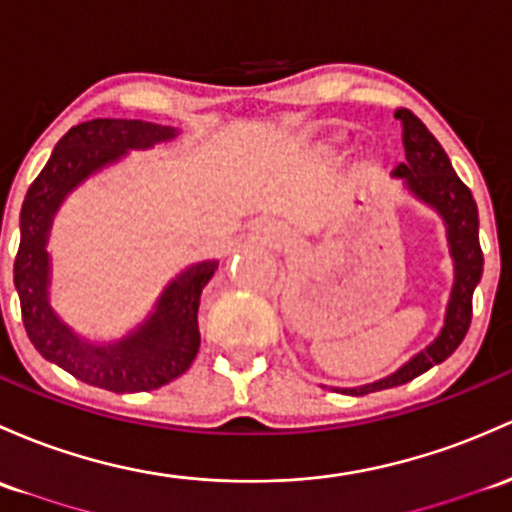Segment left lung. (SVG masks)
Instances as JSON below:
<instances>
[{
	"mask_svg": "<svg viewBox=\"0 0 512 512\" xmlns=\"http://www.w3.org/2000/svg\"><path fill=\"white\" fill-rule=\"evenodd\" d=\"M395 119L403 122V146L405 163L393 170V178L400 180V188L412 200L422 202L437 214L447 234L449 256L454 266V283L449 290L447 310H444L442 329L425 349L410 356L398 371L378 378L373 383H364L356 388H334L339 393L366 395L376 390L403 386L420 373L430 371L432 366L442 364L454 354L456 346L464 342L471 324V298L478 280L483 276V254L478 244V210L471 190L466 188L454 173L452 161L439 146L425 124L410 112L398 109Z\"/></svg>",
	"mask_w": 512,
	"mask_h": 512,
	"instance_id": "obj_1",
	"label": "left lung"
}]
</instances>
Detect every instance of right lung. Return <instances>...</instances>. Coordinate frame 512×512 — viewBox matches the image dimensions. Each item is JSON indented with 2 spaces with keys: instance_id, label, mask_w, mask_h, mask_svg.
<instances>
[{
  "instance_id": "1",
  "label": "right lung",
  "mask_w": 512,
  "mask_h": 512,
  "mask_svg": "<svg viewBox=\"0 0 512 512\" xmlns=\"http://www.w3.org/2000/svg\"><path fill=\"white\" fill-rule=\"evenodd\" d=\"M180 131L141 119H92L68 131L53 148L21 205V244L14 261V285L26 334L38 354L87 386L112 393L156 390L183 376L200 349L202 288L219 261H197L168 280L156 305L119 339L78 334L51 305L53 266L48 254L53 219L73 190L102 170L122 163L129 151L173 141Z\"/></svg>"
}]
</instances>
